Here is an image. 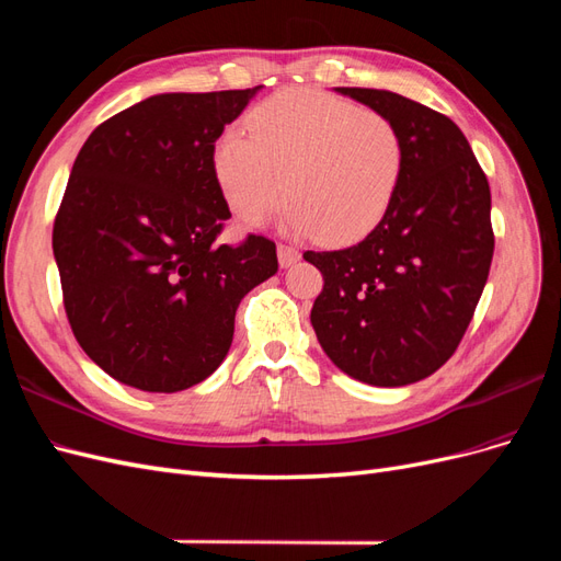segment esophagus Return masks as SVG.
I'll list each match as a JSON object with an SVG mask.
<instances>
[{"label": "esophagus", "mask_w": 561, "mask_h": 561, "mask_svg": "<svg viewBox=\"0 0 561 561\" xmlns=\"http://www.w3.org/2000/svg\"><path fill=\"white\" fill-rule=\"evenodd\" d=\"M278 262H280L283 268H290L293 264L299 262V250L293 248V245L280 243V245H278Z\"/></svg>", "instance_id": "1"}]
</instances>
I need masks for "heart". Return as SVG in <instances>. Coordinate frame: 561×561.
<instances>
[{
	"label": "heart",
	"mask_w": 561,
	"mask_h": 561,
	"mask_svg": "<svg viewBox=\"0 0 561 561\" xmlns=\"http://www.w3.org/2000/svg\"><path fill=\"white\" fill-rule=\"evenodd\" d=\"M248 133H222L213 151L219 186L245 225L264 222L287 190L283 225L339 245L363 239L393 206L404 145L386 114L287 89L248 114Z\"/></svg>",
	"instance_id": "obj_1"
}]
</instances>
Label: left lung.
Wrapping results in <instances>:
<instances>
[{"mask_svg":"<svg viewBox=\"0 0 561 561\" xmlns=\"http://www.w3.org/2000/svg\"><path fill=\"white\" fill-rule=\"evenodd\" d=\"M386 114L402 135L393 206L365 241L304 252L320 268L311 325L348 377L396 388L431 377L461 342L494 254L491 192L449 116L379 89H334Z\"/></svg>","mask_w":561,"mask_h":561,"instance_id":"1","label":"left lung"}]
</instances>
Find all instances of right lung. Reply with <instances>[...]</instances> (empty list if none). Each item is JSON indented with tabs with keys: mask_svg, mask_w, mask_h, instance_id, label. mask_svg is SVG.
Wrapping results in <instances>:
<instances>
[{
	"mask_svg": "<svg viewBox=\"0 0 561 561\" xmlns=\"http://www.w3.org/2000/svg\"><path fill=\"white\" fill-rule=\"evenodd\" d=\"M260 89L151 95L83 142L54 257L77 342L112 379L147 393L208 379L241 299L278 271L264 236L215 241L231 217L215 142Z\"/></svg>",
	"mask_w": 561,
	"mask_h": 561,
	"instance_id": "add662e5",
	"label": "right lung"
}]
</instances>
